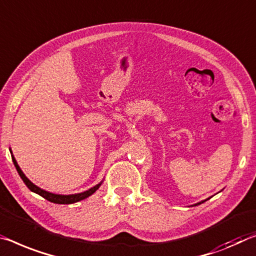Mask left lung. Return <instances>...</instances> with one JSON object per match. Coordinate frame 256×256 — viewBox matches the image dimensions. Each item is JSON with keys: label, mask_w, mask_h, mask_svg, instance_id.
Segmentation results:
<instances>
[{"label": "left lung", "mask_w": 256, "mask_h": 256, "mask_svg": "<svg viewBox=\"0 0 256 256\" xmlns=\"http://www.w3.org/2000/svg\"><path fill=\"white\" fill-rule=\"evenodd\" d=\"M205 200H202V202H197V204H194V206H197V205H200V204H202V202H204Z\"/></svg>", "instance_id": "1"}]
</instances>
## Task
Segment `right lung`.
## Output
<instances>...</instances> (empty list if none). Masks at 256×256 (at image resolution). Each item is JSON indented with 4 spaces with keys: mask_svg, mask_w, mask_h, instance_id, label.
Masks as SVG:
<instances>
[{
    "mask_svg": "<svg viewBox=\"0 0 256 256\" xmlns=\"http://www.w3.org/2000/svg\"><path fill=\"white\" fill-rule=\"evenodd\" d=\"M10 152H11V157H12V162H14V164L16 166V168H17V171L19 173L20 178H22V181L25 182V184L28 186V189L30 190V192H33L35 194H40V196H42L43 198H46V200L51 202H54V204H74V202H77L80 200H83L85 198H88V196H91L92 194H94L96 190L99 189V186L102 184V181L100 182L94 186H92L91 189L86 190V192H80V194H52L50 192H46V190L44 189H40V186H38L36 184H34L33 182H32L24 174V172L22 171V168H19V165L17 163V160H16L14 156L12 155V152L10 149Z\"/></svg>",
    "mask_w": 256,
    "mask_h": 256,
    "instance_id": "right-lung-1",
    "label": "right lung"
}]
</instances>
